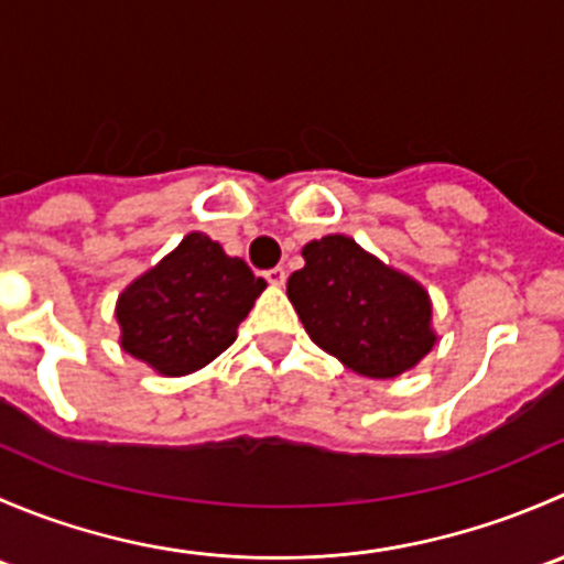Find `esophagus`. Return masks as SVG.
<instances>
[{
    "label": "esophagus",
    "mask_w": 564,
    "mask_h": 564,
    "mask_svg": "<svg viewBox=\"0 0 564 564\" xmlns=\"http://www.w3.org/2000/svg\"><path fill=\"white\" fill-rule=\"evenodd\" d=\"M267 281H270L272 286H283V283H286V270H283V267H275V270L267 272Z\"/></svg>",
    "instance_id": "34e87169"
}]
</instances>
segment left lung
<instances>
[{"label":"left lung","mask_w":564,"mask_h":564,"mask_svg":"<svg viewBox=\"0 0 564 564\" xmlns=\"http://www.w3.org/2000/svg\"><path fill=\"white\" fill-rule=\"evenodd\" d=\"M286 294L311 340L368 379L412 371L436 344L434 305L423 283L384 264L346 235L303 248Z\"/></svg>","instance_id":"1"}]
</instances>
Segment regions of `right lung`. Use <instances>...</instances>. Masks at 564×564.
I'll list each match as a JSON object with an SVG mask.
<instances>
[{
	"instance_id": "obj_1",
	"label": "right lung",
	"mask_w": 564,
	"mask_h": 564,
	"mask_svg": "<svg viewBox=\"0 0 564 564\" xmlns=\"http://www.w3.org/2000/svg\"><path fill=\"white\" fill-rule=\"evenodd\" d=\"M264 289L246 261L191 231L119 294V346L161 377H187L235 344Z\"/></svg>"
}]
</instances>
